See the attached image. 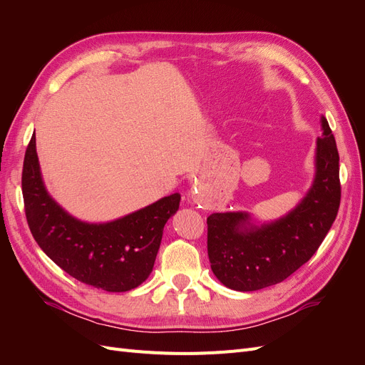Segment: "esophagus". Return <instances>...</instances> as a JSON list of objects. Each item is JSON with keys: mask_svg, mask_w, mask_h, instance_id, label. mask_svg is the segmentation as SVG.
<instances>
[{"mask_svg": "<svg viewBox=\"0 0 365 365\" xmlns=\"http://www.w3.org/2000/svg\"><path fill=\"white\" fill-rule=\"evenodd\" d=\"M193 197H195V202H201V200H200V196H197V195H193Z\"/></svg>", "mask_w": 365, "mask_h": 365, "instance_id": "esophagus-1", "label": "esophagus"}]
</instances>
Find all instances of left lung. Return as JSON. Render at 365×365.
<instances>
[{"label": "left lung", "mask_w": 365, "mask_h": 365, "mask_svg": "<svg viewBox=\"0 0 365 365\" xmlns=\"http://www.w3.org/2000/svg\"><path fill=\"white\" fill-rule=\"evenodd\" d=\"M322 126L314 184L292 212L262 227L242 212L207 217L208 259L227 288L250 292L283 282L314 256L329 233L341 201L339 155L324 117Z\"/></svg>", "instance_id": "8db88e82"}]
</instances>
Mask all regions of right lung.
<instances>
[{
    "mask_svg": "<svg viewBox=\"0 0 365 365\" xmlns=\"http://www.w3.org/2000/svg\"><path fill=\"white\" fill-rule=\"evenodd\" d=\"M21 184L27 224L41 250L76 280L108 292L130 291L149 277L163 228L181 201L173 193L113 222H82L47 193L35 135L26 150Z\"/></svg>",
    "mask_w": 365,
    "mask_h": 365,
    "instance_id": "right-lung-1",
    "label": "right lung"
}]
</instances>
